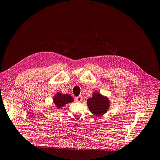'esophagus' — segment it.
<instances>
[{
  "label": "esophagus",
  "instance_id": "obj_1",
  "mask_svg": "<svg viewBox=\"0 0 160 160\" xmlns=\"http://www.w3.org/2000/svg\"><path fill=\"white\" fill-rule=\"evenodd\" d=\"M82 100H83V98H82L81 95H79L78 97H77V98H75V101H77V102L80 103V102H81Z\"/></svg>",
  "mask_w": 160,
  "mask_h": 160
}]
</instances>
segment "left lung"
I'll use <instances>...</instances> for the list:
<instances>
[{"instance_id":"left-lung-1","label":"left lung","mask_w":160,"mask_h":160,"mask_svg":"<svg viewBox=\"0 0 160 160\" xmlns=\"http://www.w3.org/2000/svg\"><path fill=\"white\" fill-rule=\"evenodd\" d=\"M87 103L91 112L97 116H101L105 114L110 106L109 100L107 97L95 91L91 98L87 101Z\"/></svg>"}]
</instances>
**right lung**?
<instances>
[{"mask_svg": "<svg viewBox=\"0 0 160 160\" xmlns=\"http://www.w3.org/2000/svg\"><path fill=\"white\" fill-rule=\"evenodd\" d=\"M53 103L55 104V107L57 109H60L63 107L66 104L72 102L74 99L68 94H62L58 92V93L53 97Z\"/></svg>", "mask_w": 160, "mask_h": 160, "instance_id": "right-lung-1", "label": "right lung"}]
</instances>
